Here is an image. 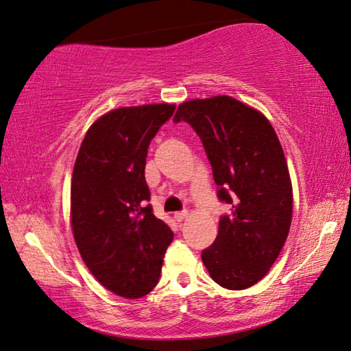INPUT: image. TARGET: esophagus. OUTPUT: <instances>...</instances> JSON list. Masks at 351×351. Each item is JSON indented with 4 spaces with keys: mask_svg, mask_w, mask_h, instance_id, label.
<instances>
[{
    "mask_svg": "<svg viewBox=\"0 0 351 351\" xmlns=\"http://www.w3.org/2000/svg\"><path fill=\"white\" fill-rule=\"evenodd\" d=\"M187 215H189V213L187 211H180V213H175V221L176 222H182L184 221V219L185 217H187Z\"/></svg>",
    "mask_w": 351,
    "mask_h": 351,
    "instance_id": "34e87169",
    "label": "esophagus"
}]
</instances>
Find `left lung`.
<instances>
[{
    "mask_svg": "<svg viewBox=\"0 0 351 351\" xmlns=\"http://www.w3.org/2000/svg\"><path fill=\"white\" fill-rule=\"evenodd\" d=\"M173 121L195 129L217 197L231 205L202 262L225 289H246L269 272L291 228L292 184L278 136L262 112L228 95L181 103Z\"/></svg>",
    "mask_w": 351,
    "mask_h": 351,
    "instance_id": "1",
    "label": "left lung"
}]
</instances>
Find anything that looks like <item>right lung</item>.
Here are the masks:
<instances>
[{
	"mask_svg": "<svg viewBox=\"0 0 351 351\" xmlns=\"http://www.w3.org/2000/svg\"><path fill=\"white\" fill-rule=\"evenodd\" d=\"M175 105L119 108L88 129L71 180V226L93 276L125 298L158 283L173 232L155 217L144 169L149 144Z\"/></svg>",
	"mask_w": 351,
	"mask_h": 351,
	"instance_id": "add662e5",
	"label": "right lung"
}]
</instances>
